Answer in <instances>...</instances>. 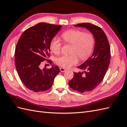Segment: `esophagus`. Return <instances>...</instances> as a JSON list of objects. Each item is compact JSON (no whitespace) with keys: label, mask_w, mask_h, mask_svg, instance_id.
Wrapping results in <instances>:
<instances>
[{"label":"esophagus","mask_w":127,"mask_h":127,"mask_svg":"<svg viewBox=\"0 0 127 127\" xmlns=\"http://www.w3.org/2000/svg\"><path fill=\"white\" fill-rule=\"evenodd\" d=\"M60 71L62 72H65V71L66 70L65 69V68H63V67H60Z\"/></svg>","instance_id":"34e87169"}]
</instances>
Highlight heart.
Returning a JSON list of instances; mask_svg holds the SVG:
<instances>
[{
  "mask_svg": "<svg viewBox=\"0 0 127 127\" xmlns=\"http://www.w3.org/2000/svg\"><path fill=\"white\" fill-rule=\"evenodd\" d=\"M61 36L65 42L72 46L70 51L72 54L62 55L56 59V62L59 66L70 68L78 63V56L81 60H85L92 54L95 43L92 34L78 30H70L64 32ZM62 46L60 40L54 37L50 41V49L56 55H59Z\"/></svg>",
  "mask_w": 127,
  "mask_h": 127,
  "instance_id": "1",
  "label": "heart"
}]
</instances>
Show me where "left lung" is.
I'll return each instance as SVG.
<instances>
[{"mask_svg": "<svg viewBox=\"0 0 127 127\" xmlns=\"http://www.w3.org/2000/svg\"><path fill=\"white\" fill-rule=\"evenodd\" d=\"M84 27L93 34L95 44L92 56L77 68L84 72H74L73 78L68 82L70 87L80 93L91 92L103 80L110 65L111 49L107 38L100 27L90 23L74 25Z\"/></svg>", "mask_w": 127, "mask_h": 127, "instance_id": "8db88e82", "label": "left lung"}]
</instances>
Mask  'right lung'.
Listing matches in <instances>:
<instances>
[{
	"label": "right lung",
	"instance_id": "1",
	"mask_svg": "<svg viewBox=\"0 0 127 127\" xmlns=\"http://www.w3.org/2000/svg\"><path fill=\"white\" fill-rule=\"evenodd\" d=\"M62 28L47 23H39L25 30L17 43L15 50L16 71L22 82L34 92H44L53 85L60 73L58 66L40 68L42 62L52 64L50 42Z\"/></svg>",
	"mask_w": 127,
	"mask_h": 127
}]
</instances>
